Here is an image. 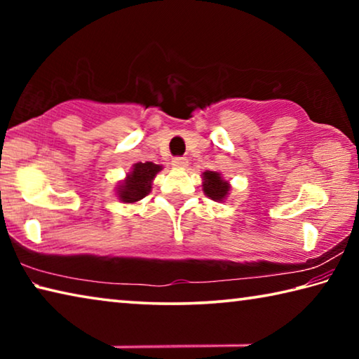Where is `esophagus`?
I'll use <instances>...</instances> for the list:
<instances>
[{"label": "esophagus", "instance_id": "esophagus-1", "mask_svg": "<svg viewBox=\"0 0 359 359\" xmlns=\"http://www.w3.org/2000/svg\"><path fill=\"white\" fill-rule=\"evenodd\" d=\"M172 166L175 168H187L188 166V160L185 156H175L172 160Z\"/></svg>", "mask_w": 359, "mask_h": 359}]
</instances>
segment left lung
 <instances>
[{
  "label": "left lung",
  "mask_w": 359,
  "mask_h": 359,
  "mask_svg": "<svg viewBox=\"0 0 359 359\" xmlns=\"http://www.w3.org/2000/svg\"><path fill=\"white\" fill-rule=\"evenodd\" d=\"M203 179H204V184H203L204 193L208 194L210 199H214V201H223L224 196H226L229 191L228 182H224L220 177V174L214 171L204 172Z\"/></svg>",
  "instance_id": "8db88e82"
}]
</instances>
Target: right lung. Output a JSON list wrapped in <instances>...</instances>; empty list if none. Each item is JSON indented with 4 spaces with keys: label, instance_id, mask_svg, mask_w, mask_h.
<instances>
[{
    "label": "right lung",
    "instance_id": "1",
    "mask_svg": "<svg viewBox=\"0 0 359 359\" xmlns=\"http://www.w3.org/2000/svg\"><path fill=\"white\" fill-rule=\"evenodd\" d=\"M158 171H161V166L155 165L151 161L136 163L133 166L131 174L118 187V198L123 203H136L147 196L151 188V180L155 179Z\"/></svg>",
    "mask_w": 359,
    "mask_h": 359
}]
</instances>
